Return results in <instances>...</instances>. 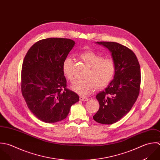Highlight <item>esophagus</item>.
Masks as SVG:
<instances>
[{
	"label": "esophagus",
	"instance_id": "1",
	"mask_svg": "<svg viewBox=\"0 0 160 160\" xmlns=\"http://www.w3.org/2000/svg\"><path fill=\"white\" fill-rule=\"evenodd\" d=\"M79 99H80L81 101H88L89 100L88 98H85V97H83V96H80Z\"/></svg>",
	"mask_w": 160,
	"mask_h": 160
}]
</instances>
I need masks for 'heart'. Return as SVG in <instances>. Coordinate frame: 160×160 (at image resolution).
<instances>
[{"label":"heart","instance_id":"1","mask_svg":"<svg viewBox=\"0 0 160 160\" xmlns=\"http://www.w3.org/2000/svg\"><path fill=\"white\" fill-rule=\"evenodd\" d=\"M79 57L84 61L89 69L84 80H80L73 84L71 88L77 94L86 96L91 94L96 86L101 89L107 86L113 79L115 72L114 61L92 51H86L80 54ZM73 61L70 58L64 59L62 63V72L70 82L74 81L72 72Z\"/></svg>","mask_w":160,"mask_h":160}]
</instances>
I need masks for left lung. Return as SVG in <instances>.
Here are the masks:
<instances>
[{
  "label": "left lung",
  "instance_id": "8db88e82",
  "mask_svg": "<svg viewBox=\"0 0 160 160\" xmlns=\"http://www.w3.org/2000/svg\"><path fill=\"white\" fill-rule=\"evenodd\" d=\"M111 53L115 65L113 80L96 95L99 109L93 116L98 123L112 124L125 116L136 102L141 82L140 67L135 53L116 42H97Z\"/></svg>",
  "mask_w": 160,
  "mask_h": 160
}]
</instances>
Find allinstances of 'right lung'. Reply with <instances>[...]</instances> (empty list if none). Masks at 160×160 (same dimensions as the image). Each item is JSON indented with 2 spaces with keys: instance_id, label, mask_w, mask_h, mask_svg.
<instances>
[{
  "instance_id": "right-lung-1",
  "label": "right lung",
  "mask_w": 160,
  "mask_h": 160,
  "mask_svg": "<svg viewBox=\"0 0 160 160\" xmlns=\"http://www.w3.org/2000/svg\"><path fill=\"white\" fill-rule=\"evenodd\" d=\"M75 42L49 38L35 43L22 69V93L30 111L40 120L54 123L66 118L79 98L66 88L62 63Z\"/></svg>"
}]
</instances>
